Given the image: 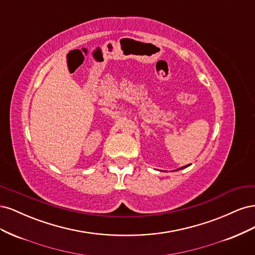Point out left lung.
Segmentation results:
<instances>
[{"instance_id": "left-lung-1", "label": "left lung", "mask_w": 255, "mask_h": 255, "mask_svg": "<svg viewBox=\"0 0 255 255\" xmlns=\"http://www.w3.org/2000/svg\"><path fill=\"white\" fill-rule=\"evenodd\" d=\"M189 165H187V166H184V167H181V168H179V169H177V170H181V169H184V168H186V167H188Z\"/></svg>"}]
</instances>
